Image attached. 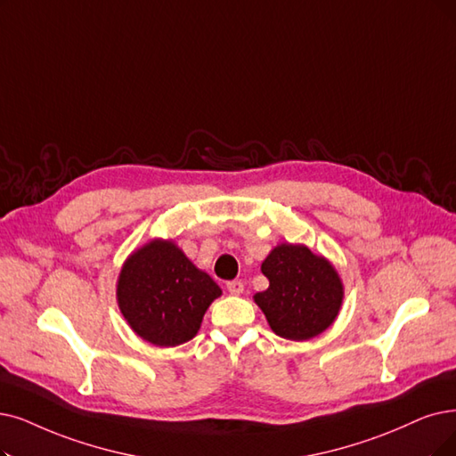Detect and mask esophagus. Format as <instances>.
I'll use <instances>...</instances> for the list:
<instances>
[{"instance_id": "34e87169", "label": "esophagus", "mask_w": 456, "mask_h": 456, "mask_svg": "<svg viewBox=\"0 0 456 456\" xmlns=\"http://www.w3.org/2000/svg\"><path fill=\"white\" fill-rule=\"evenodd\" d=\"M226 288H228L230 294H233V296L243 294V289H245V286H243L241 281H230V282H226Z\"/></svg>"}]
</instances>
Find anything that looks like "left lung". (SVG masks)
<instances>
[{
    "mask_svg": "<svg viewBox=\"0 0 456 456\" xmlns=\"http://www.w3.org/2000/svg\"><path fill=\"white\" fill-rule=\"evenodd\" d=\"M262 273L269 288L258 291L254 303L279 337L308 340L335 322L344 286L330 260L305 245L281 243L264 260Z\"/></svg>",
    "mask_w": 456,
    "mask_h": 456,
    "instance_id": "obj_1",
    "label": "left lung"
}]
</instances>
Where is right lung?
Returning a JSON list of instances; mask_svg holds the SVG:
<instances>
[{
	"mask_svg": "<svg viewBox=\"0 0 456 456\" xmlns=\"http://www.w3.org/2000/svg\"><path fill=\"white\" fill-rule=\"evenodd\" d=\"M223 289L174 241L153 240L121 267L118 305L131 330L155 346L191 340Z\"/></svg>",
	"mask_w": 456,
	"mask_h": 456,
	"instance_id": "obj_1",
	"label": "right lung"
}]
</instances>
